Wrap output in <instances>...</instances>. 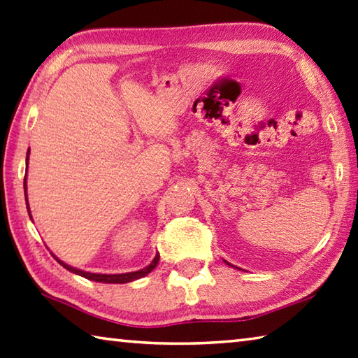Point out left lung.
<instances>
[{"instance_id": "8db88e82", "label": "left lung", "mask_w": 358, "mask_h": 358, "mask_svg": "<svg viewBox=\"0 0 358 358\" xmlns=\"http://www.w3.org/2000/svg\"><path fill=\"white\" fill-rule=\"evenodd\" d=\"M229 264H230V263H229Z\"/></svg>"}]
</instances>
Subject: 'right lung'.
<instances>
[{
	"instance_id": "right-lung-1",
	"label": "right lung",
	"mask_w": 358,
	"mask_h": 358,
	"mask_svg": "<svg viewBox=\"0 0 358 358\" xmlns=\"http://www.w3.org/2000/svg\"><path fill=\"white\" fill-rule=\"evenodd\" d=\"M28 159H29V150L26 153V169H28ZM24 197H26V208H28V214L31 217V211H29V205H28V194H26V178H24ZM55 257V255H53ZM56 258V257H55ZM56 262L59 263L62 268H66L67 271L73 272L76 275H81L84 278H87V280H94V282H100V283H128V282H133V280H138V278L145 277L148 272H152L155 268H157V264L159 262V253H157L153 258V262L147 266V268L141 269V271H136V272H127V274H92V272H86V271H81V269H76V268H71V266L66 264L64 262H61L59 258H56Z\"/></svg>"
}]
</instances>
